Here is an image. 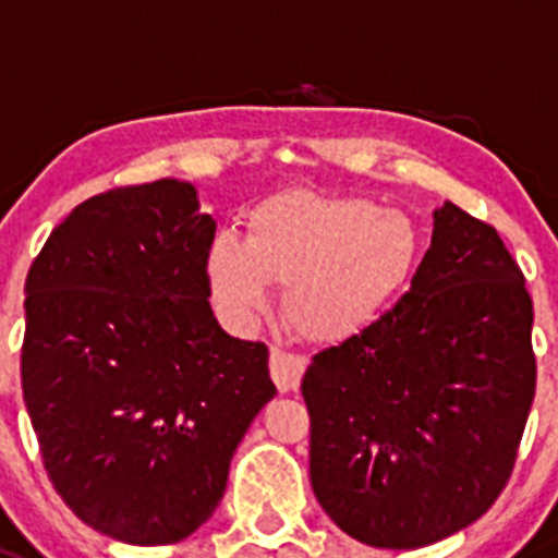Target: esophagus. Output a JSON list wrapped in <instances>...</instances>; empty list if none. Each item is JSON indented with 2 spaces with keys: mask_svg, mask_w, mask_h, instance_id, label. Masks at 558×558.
Segmentation results:
<instances>
[{
  "mask_svg": "<svg viewBox=\"0 0 558 558\" xmlns=\"http://www.w3.org/2000/svg\"><path fill=\"white\" fill-rule=\"evenodd\" d=\"M269 373H272V381L280 392H294L302 381V373H305V360L283 349H272V354H269Z\"/></svg>",
  "mask_w": 558,
  "mask_h": 558,
  "instance_id": "esophagus-1",
  "label": "esophagus"
}]
</instances>
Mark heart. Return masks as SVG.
Instances as JSON below:
<instances>
[{
  "label": "heart",
  "mask_w": 558,
  "mask_h": 558,
  "mask_svg": "<svg viewBox=\"0 0 558 558\" xmlns=\"http://www.w3.org/2000/svg\"><path fill=\"white\" fill-rule=\"evenodd\" d=\"M420 234L400 209L371 198L289 191L247 215L245 242L218 234L207 275L218 305L236 322L272 307L286 286V316L311 343H343L371 329L414 275Z\"/></svg>",
  "instance_id": "1"
}]
</instances>
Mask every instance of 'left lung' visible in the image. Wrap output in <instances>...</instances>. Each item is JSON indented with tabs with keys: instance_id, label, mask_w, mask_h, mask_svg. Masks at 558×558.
Returning <instances> with one entry per match:
<instances>
[{
	"instance_id": "8db88e82",
	"label": "left lung",
	"mask_w": 558,
	"mask_h": 558,
	"mask_svg": "<svg viewBox=\"0 0 558 558\" xmlns=\"http://www.w3.org/2000/svg\"><path fill=\"white\" fill-rule=\"evenodd\" d=\"M523 272L494 226L447 202L411 289L313 356L311 485L335 526L411 550L461 532L510 480L537 365Z\"/></svg>"
}]
</instances>
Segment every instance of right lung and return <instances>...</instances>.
Masks as SVG:
<instances>
[{"label":"right lung","instance_id":"add662e5","mask_svg":"<svg viewBox=\"0 0 558 558\" xmlns=\"http://www.w3.org/2000/svg\"><path fill=\"white\" fill-rule=\"evenodd\" d=\"M213 215L191 182L113 187L73 209L24 286L21 387L64 505L130 545L191 537L275 398L264 343L209 307Z\"/></svg>","mask_w":558,"mask_h":558}]
</instances>
